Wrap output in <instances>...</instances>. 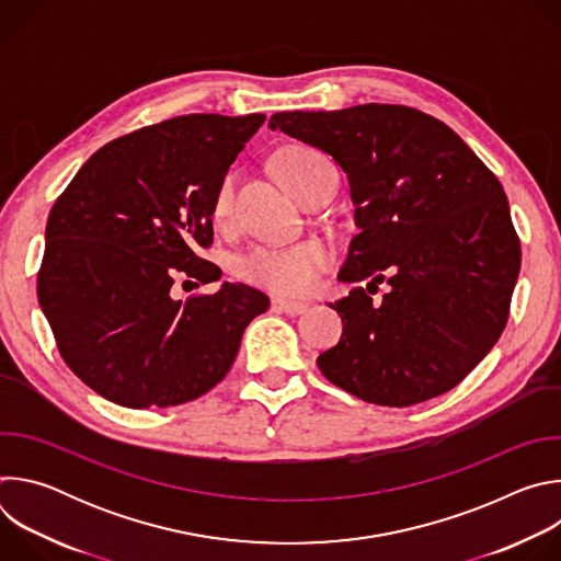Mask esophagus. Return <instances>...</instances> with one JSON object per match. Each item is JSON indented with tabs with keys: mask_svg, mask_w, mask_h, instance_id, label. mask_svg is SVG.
I'll list each match as a JSON object with an SVG mask.
<instances>
[{
	"mask_svg": "<svg viewBox=\"0 0 561 561\" xmlns=\"http://www.w3.org/2000/svg\"><path fill=\"white\" fill-rule=\"evenodd\" d=\"M273 308L279 310V312H286V314H301L308 308V304L306 301L286 299V297H275L273 299Z\"/></svg>",
	"mask_w": 561,
	"mask_h": 561,
	"instance_id": "obj_1",
	"label": "esophagus"
}]
</instances>
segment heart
<instances>
[{
	"mask_svg": "<svg viewBox=\"0 0 561 561\" xmlns=\"http://www.w3.org/2000/svg\"><path fill=\"white\" fill-rule=\"evenodd\" d=\"M331 167L329 159L306 146H288L275 159V173L297 197L306 180ZM234 178L226 175L213 197V217L224 221L232 204ZM333 260L331 249L319 239H306L290 247H260L242 260V273L260 286L277 293H306Z\"/></svg>",
	"mask_w": 561,
	"mask_h": 561,
	"instance_id": "b5f03b06",
	"label": "heart"
}]
</instances>
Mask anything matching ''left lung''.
Segmentation results:
<instances>
[{
  "instance_id": "left-lung-1",
  "label": "left lung",
  "mask_w": 561,
  "mask_h": 561,
  "mask_svg": "<svg viewBox=\"0 0 561 561\" xmlns=\"http://www.w3.org/2000/svg\"><path fill=\"white\" fill-rule=\"evenodd\" d=\"M268 126L329 152L355 206L337 279L368 286L329 304L344 331L319 370L377 407L455 388L500 340L519 275L500 180L453 128L409 106L288 111ZM383 278L391 288L373 302L365 290Z\"/></svg>"
}]
</instances>
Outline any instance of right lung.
<instances>
[{
  "label": "right lung",
  "instance_id": "obj_1",
  "mask_svg": "<svg viewBox=\"0 0 561 561\" xmlns=\"http://www.w3.org/2000/svg\"><path fill=\"white\" fill-rule=\"evenodd\" d=\"M264 115L197 113L102 146L55 202L37 299L68 368L126 409L180 407L230 370L268 297L224 282L173 297L178 279L217 282L213 197Z\"/></svg>",
  "mask_w": 561,
  "mask_h": 561
}]
</instances>
